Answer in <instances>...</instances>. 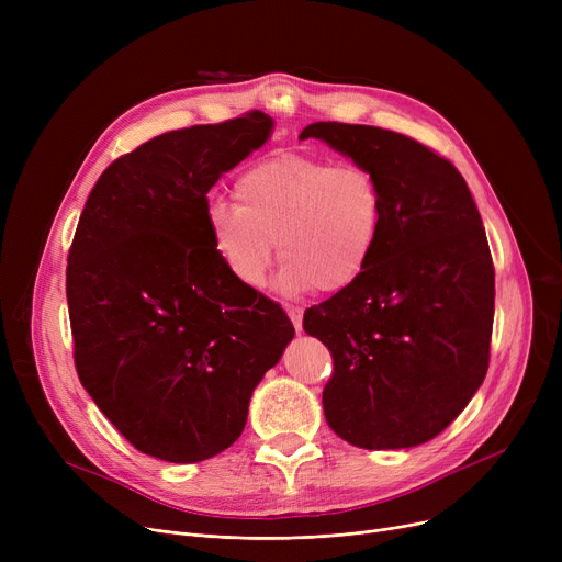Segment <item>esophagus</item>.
<instances>
[{"mask_svg": "<svg viewBox=\"0 0 562 562\" xmlns=\"http://www.w3.org/2000/svg\"><path fill=\"white\" fill-rule=\"evenodd\" d=\"M284 312H286V316L291 318V323H293V328H296V333H301V330H303V310L296 307V305H284Z\"/></svg>", "mask_w": 562, "mask_h": 562, "instance_id": "34e87169", "label": "esophagus"}]
</instances>
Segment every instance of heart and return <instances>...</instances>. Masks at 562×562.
<instances>
[{
    "label": "heart",
    "mask_w": 562,
    "mask_h": 562,
    "mask_svg": "<svg viewBox=\"0 0 562 562\" xmlns=\"http://www.w3.org/2000/svg\"><path fill=\"white\" fill-rule=\"evenodd\" d=\"M234 202L206 206V234L227 273L259 289L273 250L282 291L339 293L371 266L385 223V195L371 170L312 155H278L244 170Z\"/></svg>",
    "instance_id": "b5f03b06"
}]
</instances>
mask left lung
<instances>
[{
	"label": "left lung",
	"mask_w": 562,
	"mask_h": 562,
	"mask_svg": "<svg viewBox=\"0 0 562 562\" xmlns=\"http://www.w3.org/2000/svg\"><path fill=\"white\" fill-rule=\"evenodd\" d=\"M318 138L373 172L385 195L367 273L305 312L328 346V426L360 449H409L437 437L483 385L494 321V266L464 177L403 134L312 123Z\"/></svg>",
	"instance_id": "obj_1"
}]
</instances>
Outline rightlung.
Returning a JSON list of instances; mask_svg holds the SVG:
<instances>
[{
  "mask_svg": "<svg viewBox=\"0 0 562 562\" xmlns=\"http://www.w3.org/2000/svg\"><path fill=\"white\" fill-rule=\"evenodd\" d=\"M271 132L252 111L161 134L86 200L66 271L75 364L140 453L187 464L232 447L293 339L282 307L236 282L206 234V193Z\"/></svg>",
  "mask_w": 562,
  "mask_h": 562,
  "instance_id": "obj_1",
  "label": "right lung"
}]
</instances>
